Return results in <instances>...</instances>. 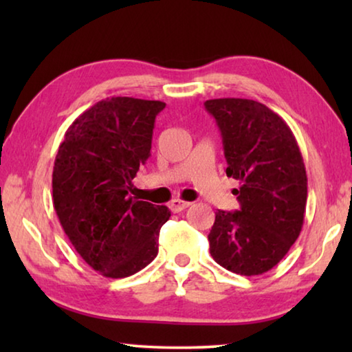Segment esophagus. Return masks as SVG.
<instances>
[{
  "label": "esophagus",
  "mask_w": 352,
  "mask_h": 352,
  "mask_svg": "<svg viewBox=\"0 0 352 352\" xmlns=\"http://www.w3.org/2000/svg\"><path fill=\"white\" fill-rule=\"evenodd\" d=\"M189 206H190L189 201H184V200H180V199L170 200V204H169V208L174 212H180L183 210H186V208H189Z\"/></svg>",
  "instance_id": "34e87169"
}]
</instances>
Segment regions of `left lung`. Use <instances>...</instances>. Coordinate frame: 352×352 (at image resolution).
Returning <instances> with one entry per match:
<instances>
[{
	"mask_svg": "<svg viewBox=\"0 0 352 352\" xmlns=\"http://www.w3.org/2000/svg\"><path fill=\"white\" fill-rule=\"evenodd\" d=\"M205 109L222 133L226 175L241 182L234 189L241 210H217L210 253L237 275H262L301 233L307 201L302 155L284 119L258 100L210 99Z\"/></svg>",
	"mask_w": 352,
	"mask_h": 352,
	"instance_id": "obj_1",
	"label": "left lung"
}]
</instances>
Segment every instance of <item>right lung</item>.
<instances>
[{
  "instance_id": "obj_1",
  "label": "right lung",
  "mask_w": 352,
  "mask_h": 352,
  "mask_svg": "<svg viewBox=\"0 0 352 352\" xmlns=\"http://www.w3.org/2000/svg\"><path fill=\"white\" fill-rule=\"evenodd\" d=\"M162 100L107 98L71 124L52 170V200L60 225L82 259L107 278L135 275L157 258L168 206L130 195L151 157Z\"/></svg>"
}]
</instances>
